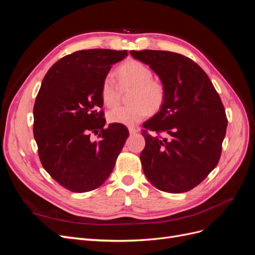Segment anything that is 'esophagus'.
<instances>
[{
    "label": "esophagus",
    "mask_w": 255,
    "mask_h": 255,
    "mask_svg": "<svg viewBox=\"0 0 255 255\" xmlns=\"http://www.w3.org/2000/svg\"><path fill=\"white\" fill-rule=\"evenodd\" d=\"M138 128H128V132H129V134H136L137 132H138Z\"/></svg>",
    "instance_id": "obj_1"
}]
</instances>
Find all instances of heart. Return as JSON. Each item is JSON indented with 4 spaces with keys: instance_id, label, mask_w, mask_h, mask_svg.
Listing matches in <instances>:
<instances>
[{
    "instance_id": "heart-1",
    "label": "heart",
    "mask_w": 255,
    "mask_h": 255,
    "mask_svg": "<svg viewBox=\"0 0 255 255\" xmlns=\"http://www.w3.org/2000/svg\"><path fill=\"white\" fill-rule=\"evenodd\" d=\"M120 87L133 86L128 97L130 104L117 106L107 114V120L123 126H135L149 113H156L163 107L166 89L163 84L153 80L151 69L138 60H128L117 70ZM120 91L113 75L107 74L101 85V99L106 106H114L119 101Z\"/></svg>"
}]
</instances>
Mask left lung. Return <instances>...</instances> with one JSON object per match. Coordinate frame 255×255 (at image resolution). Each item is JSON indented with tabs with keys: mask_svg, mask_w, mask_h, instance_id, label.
<instances>
[{
	"mask_svg": "<svg viewBox=\"0 0 255 255\" xmlns=\"http://www.w3.org/2000/svg\"><path fill=\"white\" fill-rule=\"evenodd\" d=\"M129 53L149 65L166 89L163 107L143 123V172L161 191H188L219 161L228 126L221 99L203 69L190 58L168 51Z\"/></svg>",
	"mask_w": 255,
	"mask_h": 255,
	"instance_id": "1",
	"label": "left lung"
}]
</instances>
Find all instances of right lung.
I'll use <instances>...</instances> for the list:
<instances>
[{
	"label": "right lung",
	"mask_w": 255,
	"mask_h": 255,
	"mask_svg": "<svg viewBox=\"0 0 255 255\" xmlns=\"http://www.w3.org/2000/svg\"><path fill=\"white\" fill-rule=\"evenodd\" d=\"M126 50L76 51L45 74L34 105V137L42 167L73 192L94 190L107 180L128 136L123 125L104 128L101 85ZM99 133V141L91 134Z\"/></svg>",
	"instance_id": "1"
}]
</instances>
